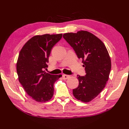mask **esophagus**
Listing matches in <instances>:
<instances>
[{
  "label": "esophagus",
  "instance_id": "1",
  "mask_svg": "<svg viewBox=\"0 0 129 129\" xmlns=\"http://www.w3.org/2000/svg\"><path fill=\"white\" fill-rule=\"evenodd\" d=\"M70 77V76L69 75H65V74H64V75H62V78H63V79H68Z\"/></svg>",
  "mask_w": 129,
  "mask_h": 129
}]
</instances>
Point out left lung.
Listing matches in <instances>:
<instances>
[{"mask_svg": "<svg viewBox=\"0 0 129 129\" xmlns=\"http://www.w3.org/2000/svg\"><path fill=\"white\" fill-rule=\"evenodd\" d=\"M63 38L83 60L86 73L77 76L79 86L73 89V95L78 100L89 102L102 91L109 79L111 63L108 51L102 41L89 31L68 33Z\"/></svg>", "mask_w": 129, "mask_h": 129, "instance_id": "1", "label": "left lung"}]
</instances>
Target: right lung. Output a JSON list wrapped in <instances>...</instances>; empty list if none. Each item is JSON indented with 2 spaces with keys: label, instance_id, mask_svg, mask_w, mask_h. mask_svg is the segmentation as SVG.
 <instances>
[{
  "label": "right lung",
  "instance_id": "1",
  "mask_svg": "<svg viewBox=\"0 0 129 129\" xmlns=\"http://www.w3.org/2000/svg\"><path fill=\"white\" fill-rule=\"evenodd\" d=\"M62 34L36 35L29 39L19 53L16 72L26 92L35 101L44 103L54 94V84L61 75L46 73L49 57L54 45L61 39Z\"/></svg>",
  "mask_w": 129,
  "mask_h": 129
}]
</instances>
